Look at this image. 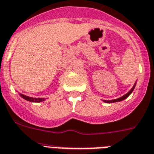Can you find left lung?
I'll list each match as a JSON object with an SVG mask.
<instances>
[{"mask_svg": "<svg viewBox=\"0 0 154 154\" xmlns=\"http://www.w3.org/2000/svg\"><path fill=\"white\" fill-rule=\"evenodd\" d=\"M134 87H135V85H134V87L131 89V91H129V92H127V94L124 95L123 97H120V98L119 99H116V100H103V102H105V103H115V102H119V101H122L123 100H125V99L127 98V97H128L130 96V95L131 94V92H133L134 88Z\"/></svg>", "mask_w": 154, "mask_h": 154, "instance_id": "8db88e82", "label": "left lung"}]
</instances>
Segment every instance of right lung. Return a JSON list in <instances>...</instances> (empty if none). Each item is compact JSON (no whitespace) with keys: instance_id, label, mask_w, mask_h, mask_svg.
Segmentation results:
<instances>
[{"instance_id":"right-lung-1","label":"right lung","mask_w":154,"mask_h":154,"mask_svg":"<svg viewBox=\"0 0 154 154\" xmlns=\"http://www.w3.org/2000/svg\"><path fill=\"white\" fill-rule=\"evenodd\" d=\"M20 97H23L24 100H26L27 101H30V102H42V101H43L45 100L44 98H33V97H27V96H24V95L20 94Z\"/></svg>"}]
</instances>
